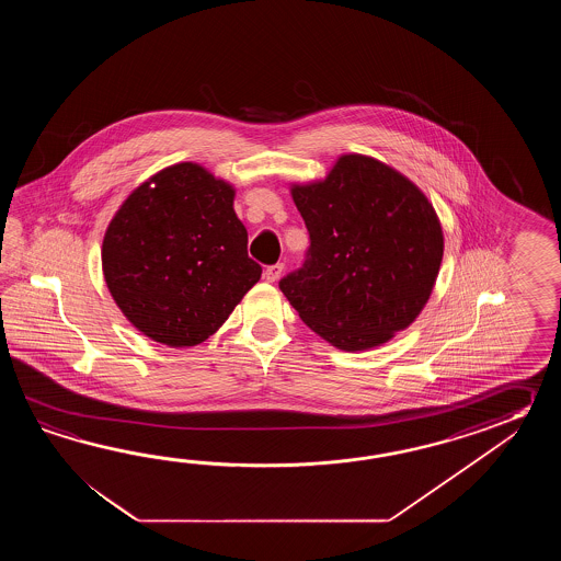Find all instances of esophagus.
Segmentation results:
<instances>
[{
    "mask_svg": "<svg viewBox=\"0 0 561 561\" xmlns=\"http://www.w3.org/2000/svg\"><path fill=\"white\" fill-rule=\"evenodd\" d=\"M283 271H285V264H271V266H266V271H264V278H266L268 283H276V280L280 278V275H283Z\"/></svg>",
    "mask_w": 561,
    "mask_h": 561,
    "instance_id": "34e87169",
    "label": "esophagus"
}]
</instances>
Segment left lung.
<instances>
[{"label": "left lung", "mask_w": 561, "mask_h": 561, "mask_svg": "<svg viewBox=\"0 0 561 561\" xmlns=\"http://www.w3.org/2000/svg\"><path fill=\"white\" fill-rule=\"evenodd\" d=\"M309 230L305 263L280 278L298 317L343 351L382 345L415 321L443 259V230L417 186L375 158L345 154L295 184Z\"/></svg>", "instance_id": "obj_1"}]
</instances>
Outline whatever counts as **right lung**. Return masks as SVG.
Returning a JSON list of instances; mask_svg holds the SVG:
<instances>
[{"label":"right lung","instance_id":"right-lung-1","mask_svg":"<svg viewBox=\"0 0 561 561\" xmlns=\"http://www.w3.org/2000/svg\"><path fill=\"white\" fill-rule=\"evenodd\" d=\"M234 188L206 168H164L119 206L102 271L124 317L156 343L201 345L263 275L232 208Z\"/></svg>","mask_w":561,"mask_h":561}]
</instances>
